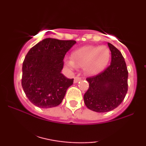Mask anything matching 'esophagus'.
Wrapping results in <instances>:
<instances>
[{"label": "esophagus", "mask_w": 146, "mask_h": 146, "mask_svg": "<svg viewBox=\"0 0 146 146\" xmlns=\"http://www.w3.org/2000/svg\"><path fill=\"white\" fill-rule=\"evenodd\" d=\"M80 80H81V78L80 77L76 76V77H74V83L78 82Z\"/></svg>", "instance_id": "1"}]
</instances>
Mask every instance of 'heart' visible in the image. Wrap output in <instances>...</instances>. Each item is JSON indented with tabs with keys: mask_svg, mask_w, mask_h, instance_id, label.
I'll list each match as a JSON object with an SVG mask.
<instances>
[{
	"mask_svg": "<svg viewBox=\"0 0 146 146\" xmlns=\"http://www.w3.org/2000/svg\"><path fill=\"white\" fill-rule=\"evenodd\" d=\"M110 58V51L105 46H85L71 54V59H65L68 67L74 68L83 66L84 71L88 75H96L107 66Z\"/></svg>",
	"mask_w": 146,
	"mask_h": 146,
	"instance_id": "1",
	"label": "heart"
}]
</instances>
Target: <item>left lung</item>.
Listing matches in <instances>:
<instances>
[{
	"instance_id": "obj_1",
	"label": "left lung",
	"mask_w": 146,
	"mask_h": 146,
	"mask_svg": "<svg viewBox=\"0 0 146 146\" xmlns=\"http://www.w3.org/2000/svg\"><path fill=\"white\" fill-rule=\"evenodd\" d=\"M111 54V64L98 74L87 78L89 88L84 95L88 108L107 112L117 108L127 92V72L124 58L118 49L108 43Z\"/></svg>"
}]
</instances>
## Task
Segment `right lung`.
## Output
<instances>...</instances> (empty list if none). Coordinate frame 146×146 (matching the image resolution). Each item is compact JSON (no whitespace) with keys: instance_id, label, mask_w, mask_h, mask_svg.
I'll return each mask as SVG.
<instances>
[{"instance_id":"right-lung-1","label":"right lung","mask_w":146,"mask_h":146,"mask_svg":"<svg viewBox=\"0 0 146 146\" xmlns=\"http://www.w3.org/2000/svg\"><path fill=\"white\" fill-rule=\"evenodd\" d=\"M76 42L44 39L31 48L23 64L22 86L34 105L41 108L58 106L74 79L61 73L66 54Z\"/></svg>"}]
</instances>
